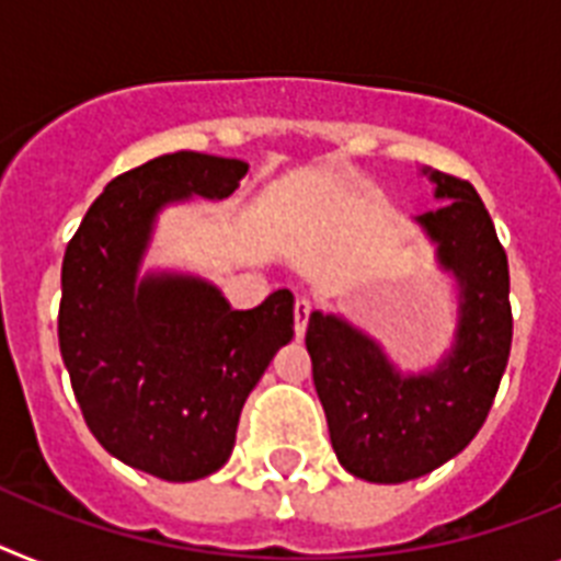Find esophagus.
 Instances as JSON below:
<instances>
[{
	"label": "esophagus",
	"mask_w": 561,
	"mask_h": 561,
	"mask_svg": "<svg viewBox=\"0 0 561 561\" xmlns=\"http://www.w3.org/2000/svg\"><path fill=\"white\" fill-rule=\"evenodd\" d=\"M294 319H296V336H302L305 328H308V319H310V299L299 296L294 305Z\"/></svg>",
	"instance_id": "esophagus-1"
}]
</instances>
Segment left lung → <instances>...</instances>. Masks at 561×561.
<instances>
[{
    "label": "left lung",
    "mask_w": 561,
    "mask_h": 561,
    "mask_svg": "<svg viewBox=\"0 0 561 561\" xmlns=\"http://www.w3.org/2000/svg\"><path fill=\"white\" fill-rule=\"evenodd\" d=\"M431 179L445 205L419 222L462 290L448 359L433 374L402 376L365 333L319 310L305 333L339 465L379 484L425 477L468 448L491 413L511 356V273L491 214L468 179Z\"/></svg>",
    "instance_id": "8db88e82"
}]
</instances>
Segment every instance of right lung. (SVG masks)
<instances>
[{
    "mask_svg": "<svg viewBox=\"0 0 561 561\" xmlns=\"http://www.w3.org/2000/svg\"><path fill=\"white\" fill-rule=\"evenodd\" d=\"M242 159L176 150L111 179L62 259L59 351L84 425L119 462L193 482L228 462L242 404L294 339V294L230 310L208 282L136 267L162 205L225 199Z\"/></svg>",
    "mask_w": 561,
    "mask_h": 561,
    "instance_id": "1",
    "label": "right lung"
}]
</instances>
